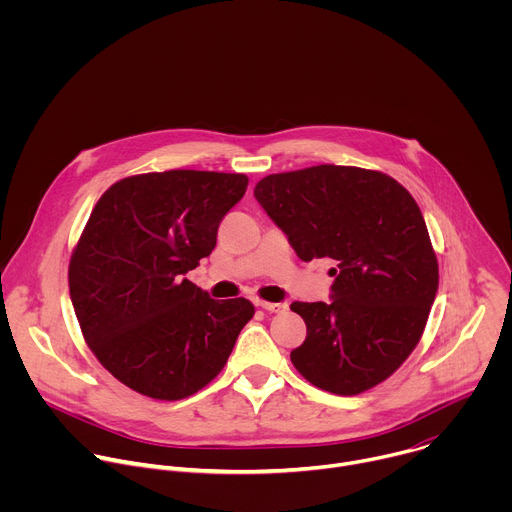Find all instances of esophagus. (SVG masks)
Segmentation results:
<instances>
[{
  "label": "esophagus",
  "mask_w": 512,
  "mask_h": 512,
  "mask_svg": "<svg viewBox=\"0 0 512 512\" xmlns=\"http://www.w3.org/2000/svg\"><path fill=\"white\" fill-rule=\"evenodd\" d=\"M259 308H263L269 314H281L287 310V304H271V302H257Z\"/></svg>",
  "instance_id": "34e87169"
}]
</instances>
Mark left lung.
<instances>
[{
    "instance_id": "left-lung-1",
    "label": "left lung",
    "mask_w": 512,
    "mask_h": 512,
    "mask_svg": "<svg viewBox=\"0 0 512 512\" xmlns=\"http://www.w3.org/2000/svg\"><path fill=\"white\" fill-rule=\"evenodd\" d=\"M255 198L302 261H336L330 302L289 306L308 328L294 367L336 395L383 383L417 346L440 279L413 196L383 172L324 164L271 174Z\"/></svg>"
}]
</instances>
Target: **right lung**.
Listing matches in <instances>:
<instances>
[{
	"label": "right lung",
	"instance_id": "obj_1",
	"mask_svg": "<svg viewBox=\"0 0 512 512\" xmlns=\"http://www.w3.org/2000/svg\"><path fill=\"white\" fill-rule=\"evenodd\" d=\"M247 184L245 174H139L93 208L70 257V300L87 344L129 389L178 401L223 371L255 308L212 300L184 275L212 253Z\"/></svg>",
	"mask_w": 512,
	"mask_h": 512
}]
</instances>
